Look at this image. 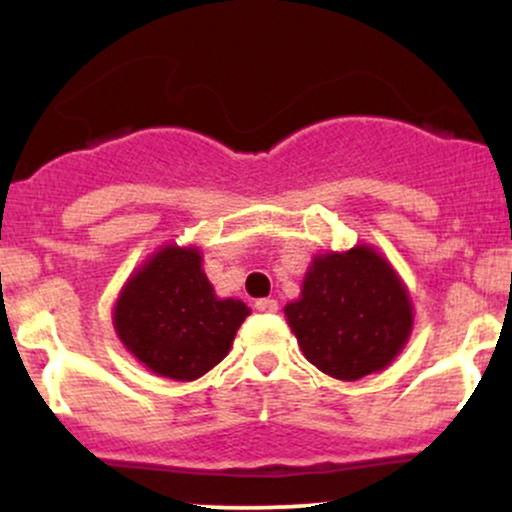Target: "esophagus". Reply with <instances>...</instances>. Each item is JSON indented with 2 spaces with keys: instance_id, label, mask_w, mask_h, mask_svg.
<instances>
[{
  "instance_id": "1",
  "label": "esophagus",
  "mask_w": 512,
  "mask_h": 512,
  "mask_svg": "<svg viewBox=\"0 0 512 512\" xmlns=\"http://www.w3.org/2000/svg\"><path fill=\"white\" fill-rule=\"evenodd\" d=\"M255 308L260 310V313H276V310H279V303H276L274 298H260V301L255 303Z\"/></svg>"
}]
</instances>
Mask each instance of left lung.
Returning a JSON list of instances; mask_svg holds the SVG:
<instances>
[{
    "label": "left lung",
    "instance_id": "8db88e82",
    "mask_svg": "<svg viewBox=\"0 0 512 512\" xmlns=\"http://www.w3.org/2000/svg\"><path fill=\"white\" fill-rule=\"evenodd\" d=\"M284 315L303 356L346 383L390 366L414 327L407 286L373 245L315 255Z\"/></svg>",
    "mask_w": 512,
    "mask_h": 512
}]
</instances>
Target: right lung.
Here are the masks:
<instances>
[{"mask_svg":"<svg viewBox=\"0 0 512 512\" xmlns=\"http://www.w3.org/2000/svg\"><path fill=\"white\" fill-rule=\"evenodd\" d=\"M248 315L238 298L216 296L197 245L170 243L129 274L115 301L113 327L144 368L190 383L223 361Z\"/></svg>","mask_w":512,"mask_h":512,"instance_id":"right-lung-1","label":"right lung"}]
</instances>
